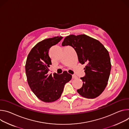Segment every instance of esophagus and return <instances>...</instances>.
Segmentation results:
<instances>
[{"instance_id":"esophagus-1","label":"esophagus","mask_w":129,"mask_h":129,"mask_svg":"<svg viewBox=\"0 0 129 129\" xmlns=\"http://www.w3.org/2000/svg\"><path fill=\"white\" fill-rule=\"evenodd\" d=\"M78 77L75 75H72V78L73 79H77Z\"/></svg>"}]
</instances>
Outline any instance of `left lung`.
Returning a JSON list of instances; mask_svg holds the SVG:
<instances>
[{
	"mask_svg": "<svg viewBox=\"0 0 129 129\" xmlns=\"http://www.w3.org/2000/svg\"><path fill=\"white\" fill-rule=\"evenodd\" d=\"M62 46H70L75 50L79 62L85 64L83 82L77 92L82 97L93 99L105 89L109 78L111 64L109 53L98 40L86 35H70L65 37Z\"/></svg>",
	"mask_w": 129,
	"mask_h": 129,
	"instance_id": "obj_1",
	"label": "left lung"
}]
</instances>
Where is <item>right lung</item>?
I'll return each instance as SVG.
<instances>
[{"mask_svg":"<svg viewBox=\"0 0 129 129\" xmlns=\"http://www.w3.org/2000/svg\"><path fill=\"white\" fill-rule=\"evenodd\" d=\"M62 38L57 36L40 41L32 49L26 59L25 69L28 84L37 98L45 103L54 102L59 99L65 84L72 78V75L67 71L59 75L48 74L52 64L49 49Z\"/></svg>","mask_w":129,"mask_h":129,"instance_id":"right-lung-1","label":"right lung"}]
</instances>
